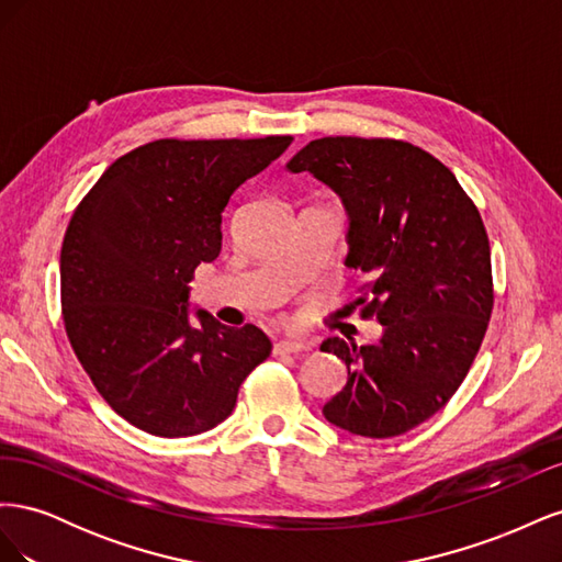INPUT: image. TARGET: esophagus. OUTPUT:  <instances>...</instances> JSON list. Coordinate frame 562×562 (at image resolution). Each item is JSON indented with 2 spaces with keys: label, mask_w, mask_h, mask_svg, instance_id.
<instances>
[{
  "label": "esophagus",
  "mask_w": 562,
  "mask_h": 562,
  "mask_svg": "<svg viewBox=\"0 0 562 562\" xmlns=\"http://www.w3.org/2000/svg\"><path fill=\"white\" fill-rule=\"evenodd\" d=\"M312 345L302 342V339H277L274 342V353H300V351H310Z\"/></svg>",
  "instance_id": "obj_1"
}]
</instances>
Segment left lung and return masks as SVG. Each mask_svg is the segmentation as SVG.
Segmentation results:
<instances>
[{"label": "left lung", "mask_w": 562, "mask_h": 562, "mask_svg": "<svg viewBox=\"0 0 562 562\" xmlns=\"http://www.w3.org/2000/svg\"><path fill=\"white\" fill-rule=\"evenodd\" d=\"M288 171L342 199L347 267L368 274L356 304L384 326L375 345H321L349 372L323 415L366 438L411 431L452 398L487 330L495 291L481 213L446 164L394 138H318Z\"/></svg>", "instance_id": "8db88e82"}]
</instances>
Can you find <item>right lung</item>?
<instances>
[{
	"instance_id": "obj_1",
	"label": "right lung",
	"mask_w": 562,
	"mask_h": 562,
	"mask_svg": "<svg viewBox=\"0 0 562 562\" xmlns=\"http://www.w3.org/2000/svg\"><path fill=\"white\" fill-rule=\"evenodd\" d=\"M291 135L161 138L131 149L79 201L60 250L67 339L98 394L151 436L217 427L271 353L252 323L229 328L187 297L194 269L223 248L239 184L279 159Z\"/></svg>"
}]
</instances>
